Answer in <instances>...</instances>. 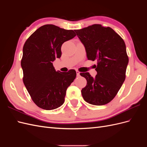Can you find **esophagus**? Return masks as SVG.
I'll return each mask as SVG.
<instances>
[{"label":"esophagus","mask_w":147,"mask_h":147,"mask_svg":"<svg viewBox=\"0 0 147 147\" xmlns=\"http://www.w3.org/2000/svg\"><path fill=\"white\" fill-rule=\"evenodd\" d=\"M76 73H77V77H79L80 75V72L78 70H76Z\"/></svg>","instance_id":"1"}]
</instances>
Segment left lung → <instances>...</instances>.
<instances>
[{"label":"left lung","instance_id":"1","mask_svg":"<svg viewBox=\"0 0 147 147\" xmlns=\"http://www.w3.org/2000/svg\"><path fill=\"white\" fill-rule=\"evenodd\" d=\"M75 31L85 48L88 60L97 61L95 78L88 72L80 74L87 80L82 90L83 99L92 105L108 104L125 80L129 62L125 43L114 30L101 24Z\"/></svg>","mask_w":147,"mask_h":147}]
</instances>
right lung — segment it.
Wrapping results in <instances>:
<instances>
[{
  "label": "right lung",
  "mask_w": 147,
  "mask_h": 147,
  "mask_svg": "<svg viewBox=\"0 0 147 147\" xmlns=\"http://www.w3.org/2000/svg\"><path fill=\"white\" fill-rule=\"evenodd\" d=\"M73 30L53 24L41 26L26 41L21 65L23 83L38 107L50 110L64 104L66 90L76 77L74 69L56 72L53 62L60 58L63 43L75 37Z\"/></svg>",
  "instance_id": "right-lung-1"
}]
</instances>
